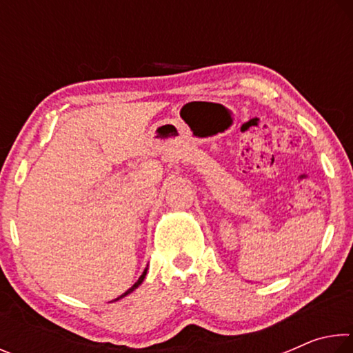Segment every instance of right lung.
<instances>
[{"mask_svg": "<svg viewBox=\"0 0 353 353\" xmlns=\"http://www.w3.org/2000/svg\"><path fill=\"white\" fill-rule=\"evenodd\" d=\"M146 272H148V268H146V270L145 271H143V274H141V276H140V279L139 280H137V282L132 285V286H130V288L126 291V292H123V294L121 296H119V297H117V299H113V301L112 302H117V301H119V299H123L124 296H128V294H130V292H132L134 290H137V288H139V286L143 283V280H145V277H146Z\"/></svg>", "mask_w": 353, "mask_h": 353, "instance_id": "add662e5", "label": "right lung"}]
</instances>
